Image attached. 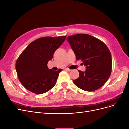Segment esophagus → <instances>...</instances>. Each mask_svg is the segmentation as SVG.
Wrapping results in <instances>:
<instances>
[{
  "label": "esophagus",
  "mask_w": 129,
  "mask_h": 129,
  "mask_svg": "<svg viewBox=\"0 0 129 129\" xmlns=\"http://www.w3.org/2000/svg\"><path fill=\"white\" fill-rule=\"evenodd\" d=\"M64 69L66 70V71H68V72H71V71H72V70L69 69V68H65Z\"/></svg>",
  "instance_id": "1"
}]
</instances>
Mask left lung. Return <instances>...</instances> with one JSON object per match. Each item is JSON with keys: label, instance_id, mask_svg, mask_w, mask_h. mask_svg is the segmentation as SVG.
<instances>
[{"label": "left lung", "instance_id": "left-lung-1", "mask_svg": "<svg viewBox=\"0 0 129 129\" xmlns=\"http://www.w3.org/2000/svg\"><path fill=\"white\" fill-rule=\"evenodd\" d=\"M69 43L77 60L86 67L85 72L79 71L80 76L73 81L77 87L87 91L99 89L110 76L111 53L102 41L86 34L69 36Z\"/></svg>", "mask_w": 129, "mask_h": 129}]
</instances>
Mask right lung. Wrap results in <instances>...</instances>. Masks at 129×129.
<instances>
[{
    "instance_id": "add662e5",
    "label": "right lung",
    "mask_w": 129,
    "mask_h": 129,
    "mask_svg": "<svg viewBox=\"0 0 129 129\" xmlns=\"http://www.w3.org/2000/svg\"><path fill=\"white\" fill-rule=\"evenodd\" d=\"M66 38V36H60L38 39L31 42L19 56L15 69L19 81L28 90L42 94L55 85L62 69L57 71L49 69L47 63Z\"/></svg>"
}]
</instances>
